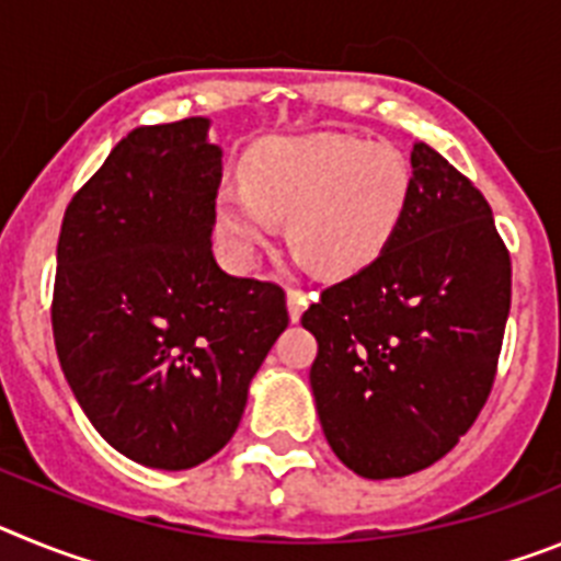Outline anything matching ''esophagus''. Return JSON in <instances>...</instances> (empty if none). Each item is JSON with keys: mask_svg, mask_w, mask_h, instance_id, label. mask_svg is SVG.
Here are the masks:
<instances>
[{"mask_svg": "<svg viewBox=\"0 0 561 561\" xmlns=\"http://www.w3.org/2000/svg\"><path fill=\"white\" fill-rule=\"evenodd\" d=\"M286 300H289L291 323H297V320L304 317L306 306H309V295H306V291H300V289H289V297H286Z\"/></svg>", "mask_w": 561, "mask_h": 561, "instance_id": "1", "label": "esophagus"}]
</instances>
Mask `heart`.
Instances as JSON below:
<instances>
[{"label":"heart","mask_w":561,"mask_h":561,"mask_svg":"<svg viewBox=\"0 0 561 561\" xmlns=\"http://www.w3.org/2000/svg\"><path fill=\"white\" fill-rule=\"evenodd\" d=\"M244 182L216 196V225L238 264L289 216V238L325 275H354L385 252L410 196L408 160L388 142L351 134L261 140L244 157Z\"/></svg>","instance_id":"obj_1"}]
</instances>
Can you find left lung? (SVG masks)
<instances>
[{
	"instance_id": "obj_1",
	"label": "left lung",
	"mask_w": 561,
	"mask_h": 561,
	"mask_svg": "<svg viewBox=\"0 0 561 561\" xmlns=\"http://www.w3.org/2000/svg\"><path fill=\"white\" fill-rule=\"evenodd\" d=\"M404 216L374 264L320 291L311 390L351 472L408 478L453 453L497 376L512 255L492 207L438 151L413 146Z\"/></svg>"
}]
</instances>
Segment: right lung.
<instances>
[{
    "label": "right lung",
    "mask_w": 561,
    "mask_h": 561,
    "mask_svg": "<svg viewBox=\"0 0 561 561\" xmlns=\"http://www.w3.org/2000/svg\"><path fill=\"white\" fill-rule=\"evenodd\" d=\"M205 117L134 128L72 196L53 336L92 427L151 469H193L236 435L289 325L286 291L213 257L221 151Z\"/></svg>",
    "instance_id": "obj_1"
}]
</instances>
